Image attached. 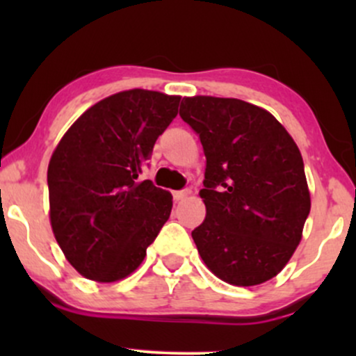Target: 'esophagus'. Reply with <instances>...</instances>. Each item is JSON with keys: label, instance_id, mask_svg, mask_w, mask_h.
<instances>
[{"label": "esophagus", "instance_id": "esophagus-1", "mask_svg": "<svg viewBox=\"0 0 356 356\" xmlns=\"http://www.w3.org/2000/svg\"><path fill=\"white\" fill-rule=\"evenodd\" d=\"M191 194V191L189 189H184V191H175V192H172V195H174V201H184V199L187 197V195Z\"/></svg>", "mask_w": 356, "mask_h": 356}]
</instances>
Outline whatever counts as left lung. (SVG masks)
I'll list each match as a JSON object with an SVG mask.
<instances>
[{"label":"left lung","instance_id":"1","mask_svg":"<svg viewBox=\"0 0 356 356\" xmlns=\"http://www.w3.org/2000/svg\"><path fill=\"white\" fill-rule=\"evenodd\" d=\"M179 115L206 155V219L192 231L204 264L229 284L266 283L291 259L312 209L296 142L244 100L184 97Z\"/></svg>","mask_w":356,"mask_h":356}]
</instances>
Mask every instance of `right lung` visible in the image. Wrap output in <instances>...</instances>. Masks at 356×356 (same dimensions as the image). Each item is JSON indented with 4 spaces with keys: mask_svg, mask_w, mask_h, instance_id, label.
Listing matches in <instances>:
<instances>
[{
    "mask_svg": "<svg viewBox=\"0 0 356 356\" xmlns=\"http://www.w3.org/2000/svg\"><path fill=\"white\" fill-rule=\"evenodd\" d=\"M179 95L125 90L73 122L48 164L50 224L68 263L97 283L140 266L172 211V194L138 174L177 115Z\"/></svg>",
    "mask_w": 356,
    "mask_h": 356,
    "instance_id": "add662e5",
    "label": "right lung"
}]
</instances>
